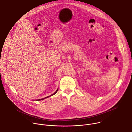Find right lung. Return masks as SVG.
<instances>
[{"label": "right lung", "instance_id": "obj_1", "mask_svg": "<svg viewBox=\"0 0 132 132\" xmlns=\"http://www.w3.org/2000/svg\"><path fill=\"white\" fill-rule=\"evenodd\" d=\"M57 91H58V89L57 90H56L53 94H52V95H50V96H48V97H45V98H43V99H39L38 100L39 101H40V100H43V99H45V98H48V97H51V96H53L54 95H55V94L56 93V92H57Z\"/></svg>", "mask_w": 132, "mask_h": 132}]
</instances>
